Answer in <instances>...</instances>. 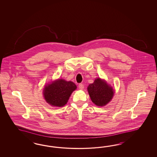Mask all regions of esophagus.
Masks as SVG:
<instances>
[{"label": "esophagus", "instance_id": "obj_1", "mask_svg": "<svg viewBox=\"0 0 157 157\" xmlns=\"http://www.w3.org/2000/svg\"><path fill=\"white\" fill-rule=\"evenodd\" d=\"M79 88L81 90H83L84 89V85L82 83H79Z\"/></svg>", "mask_w": 157, "mask_h": 157}]
</instances>
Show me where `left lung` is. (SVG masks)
I'll return each instance as SVG.
<instances>
[{"label":"left lung","mask_w":157,"mask_h":157,"mask_svg":"<svg viewBox=\"0 0 157 157\" xmlns=\"http://www.w3.org/2000/svg\"><path fill=\"white\" fill-rule=\"evenodd\" d=\"M87 90L92 102L99 106L107 104L114 94L113 88L100 78L96 79L93 83L90 84Z\"/></svg>","instance_id":"8db88e82"}]
</instances>
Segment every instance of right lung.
<instances>
[{"label":"right lung","mask_w":157,"mask_h":157,"mask_svg":"<svg viewBox=\"0 0 157 157\" xmlns=\"http://www.w3.org/2000/svg\"><path fill=\"white\" fill-rule=\"evenodd\" d=\"M76 89L74 82L58 79L46 86L43 94L49 104L61 107L66 104L72 93Z\"/></svg>","instance_id":"1"}]
</instances>
